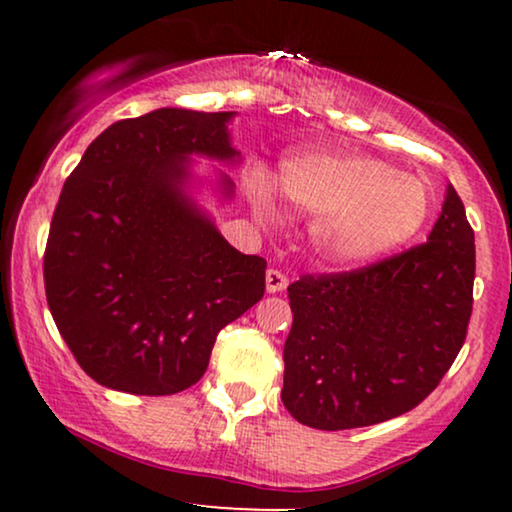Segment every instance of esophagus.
<instances>
[{
  "label": "esophagus",
  "instance_id": "obj_1",
  "mask_svg": "<svg viewBox=\"0 0 512 512\" xmlns=\"http://www.w3.org/2000/svg\"><path fill=\"white\" fill-rule=\"evenodd\" d=\"M286 286H289V277H286L282 270L272 268L265 272V289H268V293H279L284 291Z\"/></svg>",
  "mask_w": 512,
  "mask_h": 512
}]
</instances>
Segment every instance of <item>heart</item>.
Instances as JSON below:
<instances>
[{"label": "heart", "instance_id": "1", "mask_svg": "<svg viewBox=\"0 0 512 512\" xmlns=\"http://www.w3.org/2000/svg\"><path fill=\"white\" fill-rule=\"evenodd\" d=\"M272 186L293 207L314 214V254L335 268H359L401 249L422 233L433 207L424 179L366 153H289L279 160ZM249 191L270 212L268 181L254 177Z\"/></svg>", "mask_w": 512, "mask_h": 512}]
</instances>
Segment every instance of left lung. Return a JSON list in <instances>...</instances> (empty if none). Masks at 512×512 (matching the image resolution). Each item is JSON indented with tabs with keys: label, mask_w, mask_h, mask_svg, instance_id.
I'll return each mask as SVG.
<instances>
[{
	"label": "left lung",
	"mask_w": 512,
	"mask_h": 512,
	"mask_svg": "<svg viewBox=\"0 0 512 512\" xmlns=\"http://www.w3.org/2000/svg\"><path fill=\"white\" fill-rule=\"evenodd\" d=\"M475 235L447 186L424 244L289 286L284 408L321 431L387 422L424 401L457 359L473 310Z\"/></svg>",
	"instance_id": "8db88e82"
}]
</instances>
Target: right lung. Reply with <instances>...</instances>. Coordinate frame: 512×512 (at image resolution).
<instances>
[{"label": "right lung", "mask_w": 512, "mask_h": 512, "mask_svg": "<svg viewBox=\"0 0 512 512\" xmlns=\"http://www.w3.org/2000/svg\"><path fill=\"white\" fill-rule=\"evenodd\" d=\"M235 111L163 107L116 121L88 146L55 207L46 300L62 340L102 387L179 394L216 335L265 293V258L240 254L193 200V158L233 167ZM233 179L216 191L233 198Z\"/></svg>", "instance_id": "right-lung-1"}]
</instances>
